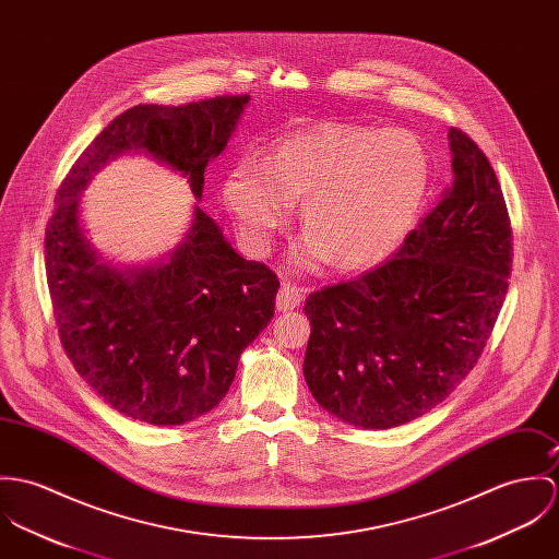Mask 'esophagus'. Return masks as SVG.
I'll return each mask as SVG.
<instances>
[{
    "label": "esophagus",
    "instance_id": "1",
    "mask_svg": "<svg viewBox=\"0 0 559 559\" xmlns=\"http://www.w3.org/2000/svg\"><path fill=\"white\" fill-rule=\"evenodd\" d=\"M300 302H302V289L292 283H283L276 294V309L287 312V310L298 309Z\"/></svg>",
    "mask_w": 559,
    "mask_h": 559
}]
</instances>
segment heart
<instances>
[{
	"mask_svg": "<svg viewBox=\"0 0 559 559\" xmlns=\"http://www.w3.org/2000/svg\"><path fill=\"white\" fill-rule=\"evenodd\" d=\"M431 187V156L409 130L325 126L270 145L259 169L236 163L223 203L254 252L270 249L294 205L309 234L292 250L300 272L336 259L345 272L367 270L414 234Z\"/></svg>",
	"mask_w": 559,
	"mask_h": 559,
	"instance_id": "obj_1",
	"label": "heart"
}]
</instances>
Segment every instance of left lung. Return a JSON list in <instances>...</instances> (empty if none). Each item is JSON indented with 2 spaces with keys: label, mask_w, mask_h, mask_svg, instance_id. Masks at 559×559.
Wrapping results in <instances>:
<instances>
[{
  "label": "left lung",
  "mask_w": 559,
  "mask_h": 559,
  "mask_svg": "<svg viewBox=\"0 0 559 559\" xmlns=\"http://www.w3.org/2000/svg\"><path fill=\"white\" fill-rule=\"evenodd\" d=\"M452 185L390 261L310 294L305 379L332 416L392 429L431 412L478 362L508 292L512 234L496 171L448 130Z\"/></svg>",
  "instance_id": "left-lung-1"
}]
</instances>
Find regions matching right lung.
Wrapping results in <instances>:
<instances>
[{"instance_id":"1","label":"right lung","mask_w":559,"mask_h":559,"mask_svg":"<svg viewBox=\"0 0 559 559\" xmlns=\"http://www.w3.org/2000/svg\"><path fill=\"white\" fill-rule=\"evenodd\" d=\"M249 100L132 107L85 147L58 190L45 261L63 349L126 418L174 427L214 409L242 352L274 317L278 278L238 254L199 205L169 254L120 267L87 238L83 190L118 156L143 154L180 174L199 201L205 167L227 147Z\"/></svg>"}]
</instances>
